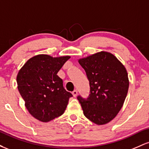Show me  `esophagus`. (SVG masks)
<instances>
[{
    "mask_svg": "<svg viewBox=\"0 0 149 149\" xmlns=\"http://www.w3.org/2000/svg\"><path fill=\"white\" fill-rule=\"evenodd\" d=\"M72 94H73V97H76L77 95H78V91H77V90H73V92H72Z\"/></svg>",
    "mask_w": 149,
    "mask_h": 149,
    "instance_id": "1",
    "label": "esophagus"
}]
</instances>
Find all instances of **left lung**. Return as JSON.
Wrapping results in <instances>:
<instances>
[{
	"instance_id": "8db88e82",
	"label": "left lung",
	"mask_w": 149,
	"mask_h": 149,
	"mask_svg": "<svg viewBox=\"0 0 149 149\" xmlns=\"http://www.w3.org/2000/svg\"><path fill=\"white\" fill-rule=\"evenodd\" d=\"M86 72L90 86L87 100H78L83 113L94 123L105 125L117 116L129 88L127 70L116 56L101 51L78 59Z\"/></svg>"
}]
</instances>
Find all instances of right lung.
I'll return each instance as SVG.
<instances>
[{"label": "right lung", "mask_w": 149, "mask_h": 149, "mask_svg": "<svg viewBox=\"0 0 149 149\" xmlns=\"http://www.w3.org/2000/svg\"><path fill=\"white\" fill-rule=\"evenodd\" d=\"M70 56L38 54L30 58L17 76L18 90L32 116L43 123L64 113L71 93L63 87L57 73Z\"/></svg>", "instance_id": "right-lung-1"}]
</instances>
